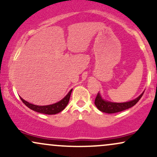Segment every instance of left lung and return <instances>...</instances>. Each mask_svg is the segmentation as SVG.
I'll return each instance as SVG.
<instances>
[{
    "label": "left lung",
    "mask_w": 157,
    "mask_h": 157,
    "mask_svg": "<svg viewBox=\"0 0 157 157\" xmlns=\"http://www.w3.org/2000/svg\"><path fill=\"white\" fill-rule=\"evenodd\" d=\"M144 92L141 94L135 100H131V101L126 102H111L106 101V100H103L102 98L101 95L98 92L97 94L96 98H95L94 104L97 106V108L100 110V111L104 113H114L120 112V111H125V110L130 109V108L133 107L134 105L137 103V102L140 100L142 95H143Z\"/></svg>",
    "instance_id": "8db88e82"
}]
</instances>
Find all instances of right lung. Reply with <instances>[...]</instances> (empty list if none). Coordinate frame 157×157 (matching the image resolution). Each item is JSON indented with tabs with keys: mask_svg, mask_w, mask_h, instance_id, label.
Returning <instances> with one entry per match:
<instances>
[{
	"mask_svg": "<svg viewBox=\"0 0 157 157\" xmlns=\"http://www.w3.org/2000/svg\"><path fill=\"white\" fill-rule=\"evenodd\" d=\"M71 91H72V89L70 90V91L68 93V94L66 95L63 100H61L60 101L49 105H33V104L29 103V102L24 100L23 99L21 98V97H20V98H21L22 102L27 106V107L29 108L30 109L33 110V111H36V112L45 113V114H56V113H58L59 112H60V111H62L66 107V105H68V101H69L70 99V96H71Z\"/></svg>",
	"mask_w": 157,
	"mask_h": 157,
	"instance_id": "obj_1",
	"label": "right lung"
}]
</instances>
